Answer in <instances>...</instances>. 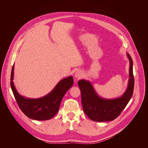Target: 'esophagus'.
<instances>
[{
	"mask_svg": "<svg viewBox=\"0 0 148 148\" xmlns=\"http://www.w3.org/2000/svg\"><path fill=\"white\" fill-rule=\"evenodd\" d=\"M83 75V72L82 71H77L75 73L74 77L76 79H80L81 77H82Z\"/></svg>",
	"mask_w": 148,
	"mask_h": 148,
	"instance_id": "1",
	"label": "esophagus"
}]
</instances>
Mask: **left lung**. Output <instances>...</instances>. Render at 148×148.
<instances>
[{"instance_id":"8db88e82","label":"left lung","mask_w":148,"mask_h":148,"mask_svg":"<svg viewBox=\"0 0 148 148\" xmlns=\"http://www.w3.org/2000/svg\"><path fill=\"white\" fill-rule=\"evenodd\" d=\"M129 79L127 90L118 98L107 99L98 96L90 82L84 79L79 80L77 85L81 92L82 104L84 112L89 119L98 122L112 121L116 119L126 107L134 91V78L133 60L129 53Z\"/></svg>"}]
</instances>
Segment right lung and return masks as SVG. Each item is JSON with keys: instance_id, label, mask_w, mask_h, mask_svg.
Returning <instances> with one entry per match:
<instances>
[{"instance_id": "right-lung-1", "label": "right lung", "mask_w": 148, "mask_h": 148, "mask_svg": "<svg viewBox=\"0 0 148 148\" xmlns=\"http://www.w3.org/2000/svg\"><path fill=\"white\" fill-rule=\"evenodd\" d=\"M14 65H13L10 85L16 103L23 113L29 118L46 120L52 118L58 113L65 94L73 85L72 76L64 78L45 97L38 99L24 98L16 91L13 83Z\"/></svg>"}]
</instances>
